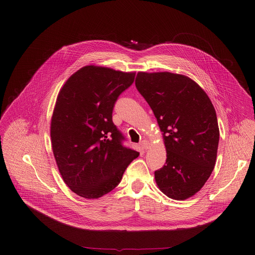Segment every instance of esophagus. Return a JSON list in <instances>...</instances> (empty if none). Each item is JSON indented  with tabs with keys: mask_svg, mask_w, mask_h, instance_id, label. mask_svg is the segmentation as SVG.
<instances>
[{
	"mask_svg": "<svg viewBox=\"0 0 255 255\" xmlns=\"http://www.w3.org/2000/svg\"><path fill=\"white\" fill-rule=\"evenodd\" d=\"M141 146H142L143 149L146 150V149H148V148L150 147V143H149L148 140H145V139H144V140L141 141Z\"/></svg>",
	"mask_w": 255,
	"mask_h": 255,
	"instance_id": "1",
	"label": "esophagus"
}]
</instances>
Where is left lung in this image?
Returning <instances> with one entry per match:
<instances>
[{
    "instance_id": "1",
    "label": "left lung",
    "mask_w": 255,
    "mask_h": 255,
    "mask_svg": "<svg viewBox=\"0 0 255 255\" xmlns=\"http://www.w3.org/2000/svg\"><path fill=\"white\" fill-rule=\"evenodd\" d=\"M135 86L163 132L166 162L154 172L156 184L168 198L186 200L203 188L215 166L220 133L214 106L183 75L138 72Z\"/></svg>"
}]
</instances>
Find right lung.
Listing matches in <instances>:
<instances>
[{"label":"right lung","instance_id":"obj_1","mask_svg":"<svg viewBox=\"0 0 255 255\" xmlns=\"http://www.w3.org/2000/svg\"><path fill=\"white\" fill-rule=\"evenodd\" d=\"M134 72L88 65L60 90L50 136L59 172L67 187L86 199L114 190L139 152L123 145L112 120L119 96L134 82Z\"/></svg>","mask_w":255,"mask_h":255}]
</instances>
